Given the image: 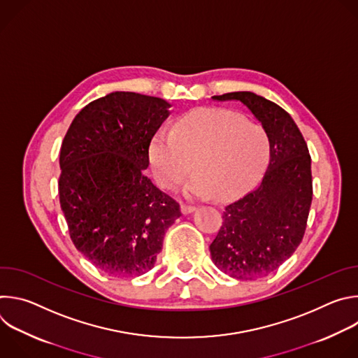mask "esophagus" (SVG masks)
I'll return each mask as SVG.
<instances>
[{"mask_svg":"<svg viewBox=\"0 0 358 358\" xmlns=\"http://www.w3.org/2000/svg\"><path fill=\"white\" fill-rule=\"evenodd\" d=\"M194 211H195V207H192V206H187V203H182V206H181V213L184 215H188V214H191Z\"/></svg>","mask_w":358,"mask_h":358,"instance_id":"obj_1","label":"esophagus"}]
</instances>
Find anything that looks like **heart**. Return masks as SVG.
I'll use <instances>...</instances> for the list:
<instances>
[{
    "label": "heart",
    "instance_id": "obj_1",
    "mask_svg": "<svg viewBox=\"0 0 358 358\" xmlns=\"http://www.w3.org/2000/svg\"><path fill=\"white\" fill-rule=\"evenodd\" d=\"M269 159V138L257 123L229 110L201 109L185 115L173 130H160L150 148L157 181L173 188L194 167L185 187L192 198L234 199L258 180Z\"/></svg>",
    "mask_w": 358,
    "mask_h": 358
}]
</instances>
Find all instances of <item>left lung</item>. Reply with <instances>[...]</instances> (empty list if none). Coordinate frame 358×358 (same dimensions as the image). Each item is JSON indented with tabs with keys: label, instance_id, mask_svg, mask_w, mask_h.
Returning <instances> with one entry per match:
<instances>
[{
	"label": "left lung",
	"instance_id": "1",
	"mask_svg": "<svg viewBox=\"0 0 358 358\" xmlns=\"http://www.w3.org/2000/svg\"><path fill=\"white\" fill-rule=\"evenodd\" d=\"M239 101L269 138V164L259 185L225 208L210 245L215 266L231 278L255 280L289 259L304 235L313 196L312 159L292 116L252 92L213 96Z\"/></svg>",
	"mask_w": 358,
	"mask_h": 358
}]
</instances>
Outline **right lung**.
Masks as SVG:
<instances>
[{"label": "right lung", "mask_w": 358, "mask_h": 358, "mask_svg": "<svg viewBox=\"0 0 358 358\" xmlns=\"http://www.w3.org/2000/svg\"><path fill=\"white\" fill-rule=\"evenodd\" d=\"M170 108L160 97L112 92L85 106L62 141L59 201L71 238L108 275L148 272L181 215L144 171Z\"/></svg>", "instance_id": "1"}]
</instances>
